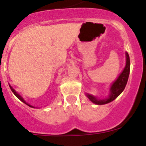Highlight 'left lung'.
I'll use <instances>...</instances> for the list:
<instances>
[{"label":"left lung","mask_w":146,"mask_h":146,"mask_svg":"<svg viewBox=\"0 0 146 146\" xmlns=\"http://www.w3.org/2000/svg\"><path fill=\"white\" fill-rule=\"evenodd\" d=\"M126 55V65L124 68L121 72V74L118 75L117 79L114 82H112L109 89V95L106 98L104 99H99L97 96H95L92 94L86 93V96L88 98V99L91 102L98 105H102V104H108L111 102L114 99H116L121 93L123 92L125 87L126 86L127 81H128L129 75L130 72V60L128 52H125Z\"/></svg>","instance_id":"1"}]
</instances>
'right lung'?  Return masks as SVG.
<instances>
[{
  "label": "right lung",
  "mask_w": 146,
  "mask_h": 146,
  "mask_svg": "<svg viewBox=\"0 0 146 146\" xmlns=\"http://www.w3.org/2000/svg\"><path fill=\"white\" fill-rule=\"evenodd\" d=\"M9 87H10V88H11V91H12V92L14 93V94H15V96H16L18 98V99H20V101H21V102H23V103H25V104H27V105H28V106L31 107V108H35L34 107H33V106H32V105H31V104H28V102H26V101H25V99H23V96H22L21 95H20V94H18V93L16 91H15V89H14V88H13L12 87H11V85H10V84H9Z\"/></svg>",
  "instance_id": "right-lung-1"
}]
</instances>
